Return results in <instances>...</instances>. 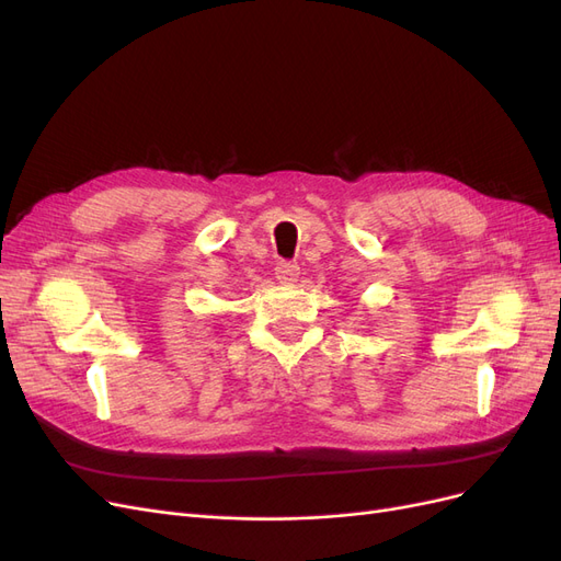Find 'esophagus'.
Wrapping results in <instances>:
<instances>
[{"instance_id": "obj_1", "label": "esophagus", "mask_w": 561, "mask_h": 561, "mask_svg": "<svg viewBox=\"0 0 561 561\" xmlns=\"http://www.w3.org/2000/svg\"><path fill=\"white\" fill-rule=\"evenodd\" d=\"M299 276V264L297 262H278L276 266V278L280 283H293Z\"/></svg>"}]
</instances>
